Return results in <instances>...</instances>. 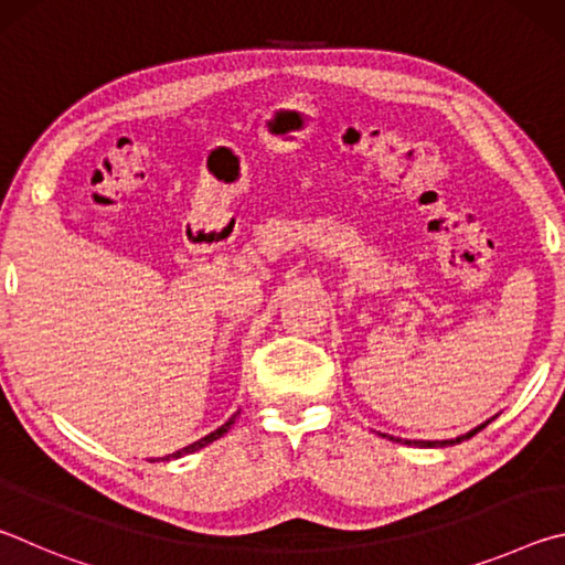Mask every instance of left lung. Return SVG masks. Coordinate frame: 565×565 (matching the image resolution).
Returning a JSON list of instances; mask_svg holds the SVG:
<instances>
[{
  "label": "left lung",
  "mask_w": 565,
  "mask_h": 565,
  "mask_svg": "<svg viewBox=\"0 0 565 565\" xmlns=\"http://www.w3.org/2000/svg\"><path fill=\"white\" fill-rule=\"evenodd\" d=\"M486 424H489V420H486ZM486 424H481V426H476V428H471V431L468 434H463V436H456V438H446V441H401V438H394V436H388V434H384V438H391V441H396V444H408V446H418V448H444V446H454V444H461V441H466V438H471V436H476L478 431H481V428H486Z\"/></svg>",
  "instance_id": "obj_1"
}]
</instances>
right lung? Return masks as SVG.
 <instances>
[{"instance_id": "right-lung-1", "label": "right lung", "mask_w": 565, "mask_h": 565, "mask_svg": "<svg viewBox=\"0 0 565 565\" xmlns=\"http://www.w3.org/2000/svg\"><path fill=\"white\" fill-rule=\"evenodd\" d=\"M236 416H238V411L236 414L226 420V424H222L216 428V431H212L209 436H204V438H199V441H194V444H189V446H184V448H179V451H174V454H169V456H164L161 458V461H174V458H181V456H186V454H194V451H199V448H204V446H209V444H214L216 438H222L228 428L234 426V420H236ZM149 461H159V458H149Z\"/></svg>"}]
</instances>
